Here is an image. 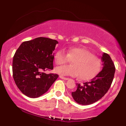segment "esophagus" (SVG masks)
Returning <instances> with one entry per match:
<instances>
[{"instance_id": "1", "label": "esophagus", "mask_w": 126, "mask_h": 126, "mask_svg": "<svg viewBox=\"0 0 126 126\" xmlns=\"http://www.w3.org/2000/svg\"><path fill=\"white\" fill-rule=\"evenodd\" d=\"M60 78L61 79H63V80H68V78H66V77H63L62 76H60Z\"/></svg>"}]
</instances>
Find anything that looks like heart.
Here are the masks:
<instances>
[{
  "instance_id": "heart-1",
  "label": "heart",
  "mask_w": 126,
  "mask_h": 126,
  "mask_svg": "<svg viewBox=\"0 0 126 126\" xmlns=\"http://www.w3.org/2000/svg\"><path fill=\"white\" fill-rule=\"evenodd\" d=\"M70 60L72 65H62L54 69L55 73L61 76L77 77L88 80L94 77L101 68V60L88 50L83 47H72L67 51L59 50L54 55L55 63L61 65Z\"/></svg>"
}]
</instances>
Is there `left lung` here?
<instances>
[{
    "label": "left lung",
    "instance_id": "8db88e82",
    "mask_svg": "<svg viewBox=\"0 0 126 126\" xmlns=\"http://www.w3.org/2000/svg\"><path fill=\"white\" fill-rule=\"evenodd\" d=\"M103 69L92 79L83 84H77V89L72 92L75 101L89 105L101 99L108 92L112 82L115 67L110 56L104 53L101 57Z\"/></svg>",
    "mask_w": 126,
    "mask_h": 126
}]
</instances>
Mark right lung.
<instances>
[{
  "label": "right lung",
  "instance_id": "right-lung-1",
  "mask_svg": "<svg viewBox=\"0 0 126 126\" xmlns=\"http://www.w3.org/2000/svg\"><path fill=\"white\" fill-rule=\"evenodd\" d=\"M58 41L38 37L25 41L15 52L13 61V75L19 89L31 98L38 97L49 90L58 77L46 74L53 69L54 53Z\"/></svg>",
  "mask_w": 126,
  "mask_h": 126
}]
</instances>
